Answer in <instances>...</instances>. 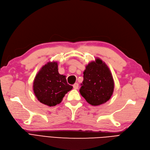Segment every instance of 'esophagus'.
I'll use <instances>...</instances> for the list:
<instances>
[{
	"label": "esophagus",
	"instance_id": "obj_1",
	"mask_svg": "<svg viewBox=\"0 0 150 150\" xmlns=\"http://www.w3.org/2000/svg\"><path fill=\"white\" fill-rule=\"evenodd\" d=\"M73 86H74V89H78L79 88V83H75L73 85Z\"/></svg>",
	"mask_w": 150,
	"mask_h": 150
}]
</instances>
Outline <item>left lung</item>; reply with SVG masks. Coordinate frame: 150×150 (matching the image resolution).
<instances>
[{
    "mask_svg": "<svg viewBox=\"0 0 150 150\" xmlns=\"http://www.w3.org/2000/svg\"><path fill=\"white\" fill-rule=\"evenodd\" d=\"M81 85V95L88 103L96 106L109 100L114 91V82L107 65L96 58L86 66Z\"/></svg>",
    "mask_w": 150,
    "mask_h": 150,
    "instance_id": "8db88e82",
    "label": "left lung"
}]
</instances>
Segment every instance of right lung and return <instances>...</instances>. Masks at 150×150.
<instances>
[{"mask_svg": "<svg viewBox=\"0 0 150 150\" xmlns=\"http://www.w3.org/2000/svg\"><path fill=\"white\" fill-rule=\"evenodd\" d=\"M65 77L59 74L57 62H49L42 66L33 82V91L38 100L49 106L60 104L65 94L73 88Z\"/></svg>", "mask_w": 150, "mask_h": 150, "instance_id": "1", "label": "right lung"}]
</instances>
